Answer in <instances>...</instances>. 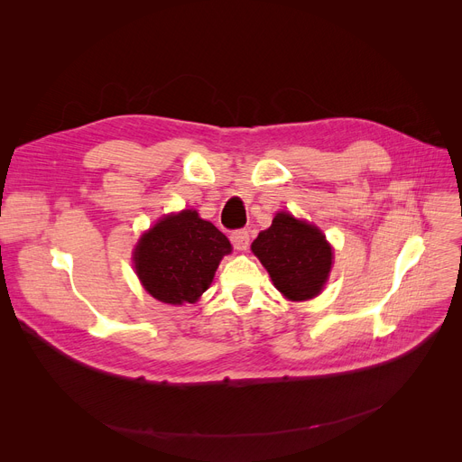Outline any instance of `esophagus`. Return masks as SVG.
Returning <instances> with one entry per match:
<instances>
[{
	"label": "esophagus",
	"instance_id": "obj_1",
	"mask_svg": "<svg viewBox=\"0 0 462 462\" xmlns=\"http://www.w3.org/2000/svg\"><path fill=\"white\" fill-rule=\"evenodd\" d=\"M249 232L247 230H236V232H232L230 234V241H232V245H234V249H237V251H247L249 249Z\"/></svg>",
	"mask_w": 462,
	"mask_h": 462
}]
</instances>
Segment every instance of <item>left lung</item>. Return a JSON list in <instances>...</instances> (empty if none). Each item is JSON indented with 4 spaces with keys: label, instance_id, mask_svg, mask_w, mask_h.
Returning <instances> with one entry per match:
<instances>
[{
    "label": "left lung",
    "instance_id": "1",
    "mask_svg": "<svg viewBox=\"0 0 462 462\" xmlns=\"http://www.w3.org/2000/svg\"><path fill=\"white\" fill-rule=\"evenodd\" d=\"M275 288L290 301H307L322 292L331 272V245L320 228L281 211L251 245Z\"/></svg>",
    "mask_w": 462,
    "mask_h": 462
}]
</instances>
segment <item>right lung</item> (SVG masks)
I'll list each match as a JSON object with an SVG mask.
<instances>
[{
	"mask_svg": "<svg viewBox=\"0 0 462 462\" xmlns=\"http://www.w3.org/2000/svg\"><path fill=\"white\" fill-rule=\"evenodd\" d=\"M232 253L228 237L194 209L162 217L138 239L134 270L155 300L194 303L209 288L218 262Z\"/></svg>",
	"mask_w": 462,
	"mask_h": 462,
	"instance_id": "right-lung-1",
	"label": "right lung"
}]
</instances>
